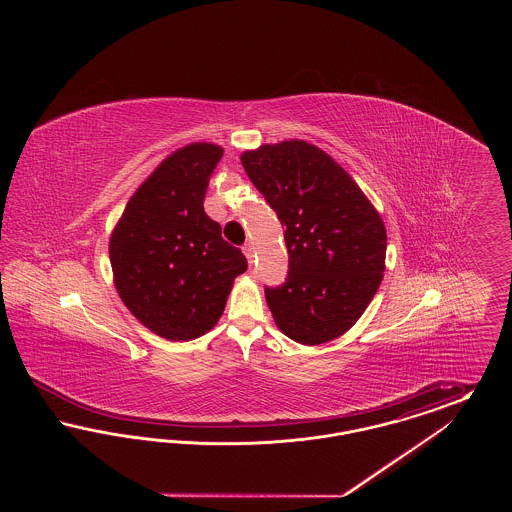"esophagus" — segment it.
Listing matches in <instances>:
<instances>
[{
  "instance_id": "1",
  "label": "esophagus",
  "mask_w": 512,
  "mask_h": 512,
  "mask_svg": "<svg viewBox=\"0 0 512 512\" xmlns=\"http://www.w3.org/2000/svg\"><path fill=\"white\" fill-rule=\"evenodd\" d=\"M244 255L247 257L249 263L253 261V244H251V242H247V244L244 245Z\"/></svg>"
}]
</instances>
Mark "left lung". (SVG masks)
<instances>
[{"mask_svg": "<svg viewBox=\"0 0 512 512\" xmlns=\"http://www.w3.org/2000/svg\"><path fill=\"white\" fill-rule=\"evenodd\" d=\"M240 159L286 228L288 280L265 292L278 330L303 345L340 338L384 278V220L351 174L305 140L245 149Z\"/></svg>", "mask_w": 512, "mask_h": 512, "instance_id": "left-lung-1", "label": "left lung"}]
</instances>
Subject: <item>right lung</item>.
I'll list each match as a JSON object with an SVG mask.
<instances>
[{"label":"right lung","instance_id":"1","mask_svg":"<svg viewBox=\"0 0 512 512\" xmlns=\"http://www.w3.org/2000/svg\"><path fill=\"white\" fill-rule=\"evenodd\" d=\"M222 147L192 142L165 157L128 199L109 236L113 282L126 309L169 341L207 334L226 307L244 253L203 211Z\"/></svg>","mask_w":512,"mask_h":512}]
</instances>
